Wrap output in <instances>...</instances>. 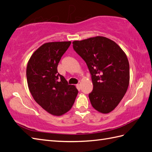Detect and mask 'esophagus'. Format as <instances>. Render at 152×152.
<instances>
[{
    "mask_svg": "<svg viewBox=\"0 0 152 152\" xmlns=\"http://www.w3.org/2000/svg\"><path fill=\"white\" fill-rule=\"evenodd\" d=\"M76 86H77V88H80V87H81V82H79L78 83H77L76 85Z\"/></svg>",
    "mask_w": 152,
    "mask_h": 152,
    "instance_id": "obj_1",
    "label": "esophagus"
}]
</instances>
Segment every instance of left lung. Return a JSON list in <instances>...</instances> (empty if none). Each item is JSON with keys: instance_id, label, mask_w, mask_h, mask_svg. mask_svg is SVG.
Segmentation results:
<instances>
[{"instance_id": "obj_1", "label": "left lung", "mask_w": 152, "mask_h": 152, "mask_svg": "<svg viewBox=\"0 0 152 152\" xmlns=\"http://www.w3.org/2000/svg\"><path fill=\"white\" fill-rule=\"evenodd\" d=\"M73 48L86 61L93 84L89 98L93 108L102 113L114 110L126 93L129 65L122 49L103 36L74 41Z\"/></svg>"}]
</instances>
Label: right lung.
Masks as SVG:
<instances>
[{"instance_id":"obj_1","label":"right lung","mask_w":152,"mask_h":152,"mask_svg":"<svg viewBox=\"0 0 152 152\" xmlns=\"http://www.w3.org/2000/svg\"><path fill=\"white\" fill-rule=\"evenodd\" d=\"M70 41L49 42L35 51L28 62L26 78L34 100L54 116L68 112L75 103L77 89L58 72V65Z\"/></svg>"}]
</instances>
